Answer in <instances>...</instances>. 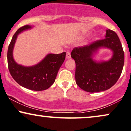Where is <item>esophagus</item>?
Instances as JSON below:
<instances>
[{
  "mask_svg": "<svg viewBox=\"0 0 131 131\" xmlns=\"http://www.w3.org/2000/svg\"><path fill=\"white\" fill-rule=\"evenodd\" d=\"M66 57H67V59H71V53L70 52H67V55H66Z\"/></svg>",
  "mask_w": 131,
  "mask_h": 131,
  "instance_id": "esophagus-1",
  "label": "esophagus"
}]
</instances>
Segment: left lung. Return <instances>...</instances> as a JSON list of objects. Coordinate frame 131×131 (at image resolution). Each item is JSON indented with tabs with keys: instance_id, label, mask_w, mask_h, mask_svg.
Masks as SVG:
<instances>
[{
	"instance_id": "left-lung-1",
	"label": "left lung",
	"mask_w": 131,
	"mask_h": 131,
	"mask_svg": "<svg viewBox=\"0 0 131 131\" xmlns=\"http://www.w3.org/2000/svg\"><path fill=\"white\" fill-rule=\"evenodd\" d=\"M101 47L111 48L113 56L107 62H95L92 54ZM71 56L75 62V82L87 92H100L111 88L120 77L124 66V53L120 40L110 29L106 30L105 38L74 48Z\"/></svg>"
}]
</instances>
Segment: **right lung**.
<instances>
[{
    "label": "right lung",
    "mask_w": 131,
    "mask_h": 131,
    "mask_svg": "<svg viewBox=\"0 0 131 131\" xmlns=\"http://www.w3.org/2000/svg\"><path fill=\"white\" fill-rule=\"evenodd\" d=\"M31 27L29 25L23 26L14 34L8 49V67L12 78L20 85L31 90H45L54 83L58 71L65 59L66 52L49 53L34 67H26L17 64L13 57V50L17 37L21 31Z\"/></svg>",
    "instance_id": "obj_1"
}]
</instances>
